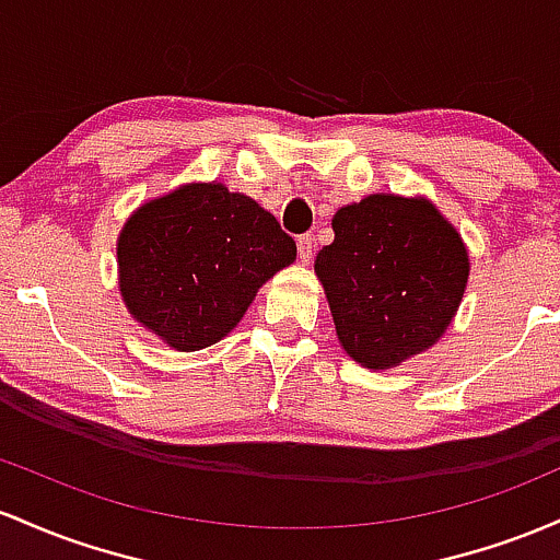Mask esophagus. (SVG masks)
<instances>
[{"instance_id":"34e87169","label":"esophagus","mask_w":560,"mask_h":560,"mask_svg":"<svg viewBox=\"0 0 560 560\" xmlns=\"http://www.w3.org/2000/svg\"><path fill=\"white\" fill-rule=\"evenodd\" d=\"M296 248H299V259L301 261H310L312 254H314V237L312 235H301L296 241Z\"/></svg>"}]
</instances>
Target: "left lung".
I'll list each match as a JSON object with an SVG mask.
<instances>
[{"mask_svg":"<svg viewBox=\"0 0 560 560\" xmlns=\"http://www.w3.org/2000/svg\"><path fill=\"white\" fill-rule=\"evenodd\" d=\"M314 259L341 347L370 370L397 368L444 336L468 282L460 235L425 198H362L332 217Z\"/></svg>","mask_w":560,"mask_h":560,"instance_id":"obj_1","label":"left lung"}]
</instances>
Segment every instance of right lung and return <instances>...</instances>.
<instances>
[{
    "label": "right lung",
    "mask_w": 560,
    "mask_h": 560,
    "mask_svg": "<svg viewBox=\"0 0 560 560\" xmlns=\"http://www.w3.org/2000/svg\"><path fill=\"white\" fill-rule=\"evenodd\" d=\"M116 254L131 317L172 349L198 351L241 323L296 243L256 200L192 182L131 213Z\"/></svg>",
    "instance_id": "obj_1"
}]
</instances>
